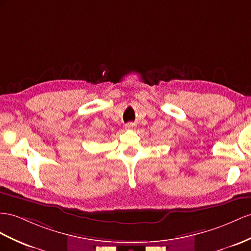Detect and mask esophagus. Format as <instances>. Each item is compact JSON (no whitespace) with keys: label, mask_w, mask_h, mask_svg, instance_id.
<instances>
[{"label":"esophagus","mask_w":251,"mask_h":251,"mask_svg":"<svg viewBox=\"0 0 251 251\" xmlns=\"http://www.w3.org/2000/svg\"><path fill=\"white\" fill-rule=\"evenodd\" d=\"M125 128L126 129H133V128H136V123H132V122H130V123H127L125 125Z\"/></svg>","instance_id":"obj_1"}]
</instances>
